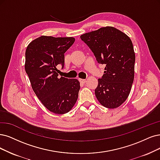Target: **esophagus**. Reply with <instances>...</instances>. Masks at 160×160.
<instances>
[{
	"mask_svg": "<svg viewBox=\"0 0 160 160\" xmlns=\"http://www.w3.org/2000/svg\"><path fill=\"white\" fill-rule=\"evenodd\" d=\"M80 81L81 82H82V83H85V82H86V79H80Z\"/></svg>",
	"mask_w": 160,
	"mask_h": 160,
	"instance_id": "obj_1",
	"label": "esophagus"
}]
</instances>
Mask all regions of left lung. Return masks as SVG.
<instances>
[{
	"label": "left lung",
	"instance_id": "8db88e82",
	"mask_svg": "<svg viewBox=\"0 0 160 160\" xmlns=\"http://www.w3.org/2000/svg\"><path fill=\"white\" fill-rule=\"evenodd\" d=\"M99 64H105L95 94L109 109L119 107L127 99L134 77L135 53L131 39L115 28L107 26L82 35Z\"/></svg>",
	"mask_w": 160,
	"mask_h": 160
}]
</instances>
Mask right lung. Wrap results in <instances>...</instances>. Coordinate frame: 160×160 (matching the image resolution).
<instances>
[{
  "instance_id": "right-lung-1",
  "label": "right lung",
  "mask_w": 160,
  "mask_h": 160,
  "mask_svg": "<svg viewBox=\"0 0 160 160\" xmlns=\"http://www.w3.org/2000/svg\"><path fill=\"white\" fill-rule=\"evenodd\" d=\"M74 38L42 35L33 40L26 51L25 70L32 89L45 107L55 114L68 113L74 107L80 88L77 79L58 76L57 65L64 64V53Z\"/></svg>"
}]
</instances>
